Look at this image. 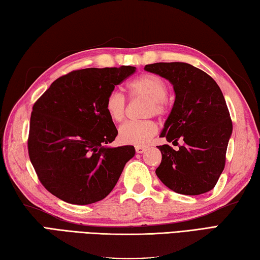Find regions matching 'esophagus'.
I'll return each mask as SVG.
<instances>
[{
	"label": "esophagus",
	"instance_id": "34e87169",
	"mask_svg": "<svg viewBox=\"0 0 260 260\" xmlns=\"http://www.w3.org/2000/svg\"><path fill=\"white\" fill-rule=\"evenodd\" d=\"M135 149H136V151L138 154H143L144 151H145V149H146V147L145 146H136Z\"/></svg>",
	"mask_w": 260,
	"mask_h": 260
}]
</instances>
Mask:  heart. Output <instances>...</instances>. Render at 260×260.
I'll return each mask as SVG.
<instances>
[{
  "mask_svg": "<svg viewBox=\"0 0 260 260\" xmlns=\"http://www.w3.org/2000/svg\"><path fill=\"white\" fill-rule=\"evenodd\" d=\"M126 89L131 99L147 100L149 105L147 106V115L161 116L166 113L168 103V84L160 77L151 73H145L131 80ZM105 111L110 119L114 122L124 120L126 114V103L121 92L113 90L106 97ZM158 125L153 120L129 121L122 124L119 129V139L126 145L144 146L157 134Z\"/></svg>",
  "mask_w": 260,
  "mask_h": 260,
  "instance_id": "obj_1",
  "label": "heart"
}]
</instances>
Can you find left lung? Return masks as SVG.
<instances>
[{"label":"left lung","mask_w":260,"mask_h":260,"mask_svg":"<svg viewBox=\"0 0 260 260\" xmlns=\"http://www.w3.org/2000/svg\"><path fill=\"white\" fill-rule=\"evenodd\" d=\"M146 71L173 85L175 101L160 137L183 143L174 150L157 146L161 161L156 175L178 193L196 196L216 185L225 166L232 121L221 88L206 72L183 62L147 64Z\"/></svg>","instance_id":"1"}]
</instances>
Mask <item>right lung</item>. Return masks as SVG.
<instances>
[{
    "label": "right lung",
    "mask_w": 260,
    "mask_h": 260,
    "mask_svg": "<svg viewBox=\"0 0 260 260\" xmlns=\"http://www.w3.org/2000/svg\"><path fill=\"white\" fill-rule=\"evenodd\" d=\"M135 71L130 66L71 71L34 104L29 158L42 184L58 199L75 205L104 199L135 156L134 146H105L117 135L106 97Z\"/></svg>",
    "instance_id": "add662e5"
}]
</instances>
